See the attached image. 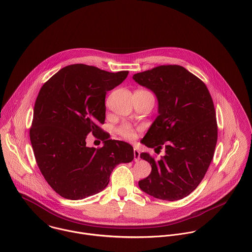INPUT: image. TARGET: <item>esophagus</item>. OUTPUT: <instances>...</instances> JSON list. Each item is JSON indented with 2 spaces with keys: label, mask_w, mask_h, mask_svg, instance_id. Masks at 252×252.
Here are the masks:
<instances>
[{
  "label": "esophagus",
  "mask_w": 252,
  "mask_h": 252,
  "mask_svg": "<svg viewBox=\"0 0 252 252\" xmlns=\"http://www.w3.org/2000/svg\"><path fill=\"white\" fill-rule=\"evenodd\" d=\"M141 159V152L138 148H134V160L135 162H138Z\"/></svg>",
  "instance_id": "esophagus-1"
}]
</instances>
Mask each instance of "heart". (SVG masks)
<instances>
[{"label": "heart", "instance_id": "1", "mask_svg": "<svg viewBox=\"0 0 252 252\" xmlns=\"http://www.w3.org/2000/svg\"><path fill=\"white\" fill-rule=\"evenodd\" d=\"M117 134L126 141H135L137 138V129L129 123H123L116 129Z\"/></svg>", "mask_w": 252, "mask_h": 252}]
</instances>
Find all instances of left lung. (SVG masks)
I'll return each mask as SVG.
<instances>
[{
	"label": "left lung",
	"mask_w": 252,
	"mask_h": 252,
	"mask_svg": "<svg viewBox=\"0 0 252 252\" xmlns=\"http://www.w3.org/2000/svg\"><path fill=\"white\" fill-rule=\"evenodd\" d=\"M133 78L158 100L159 115L142 144L166 152L158 161L141 153L151 173L139 186L157 199H183L200 184L214 158L217 122L212 96L199 77L179 65L158 66Z\"/></svg>",
	"instance_id": "obj_1"
}]
</instances>
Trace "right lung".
<instances>
[{
    "label": "right lung",
    "mask_w": 252,
    "mask_h": 252,
    "mask_svg": "<svg viewBox=\"0 0 252 252\" xmlns=\"http://www.w3.org/2000/svg\"><path fill=\"white\" fill-rule=\"evenodd\" d=\"M128 73L73 64L40 88L30 140L40 173L63 198L81 200L99 193L107 187L116 165L134 159L131 144L109 140V134L99 126L105 123L107 92ZM90 132L103 141L102 148L86 145Z\"/></svg>",
    "instance_id": "1"
}]
</instances>
